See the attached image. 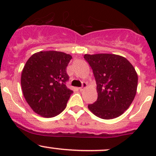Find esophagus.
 <instances>
[{
	"label": "esophagus",
	"instance_id": "34e87169",
	"mask_svg": "<svg viewBox=\"0 0 156 156\" xmlns=\"http://www.w3.org/2000/svg\"><path fill=\"white\" fill-rule=\"evenodd\" d=\"M87 83L83 82V83H82V85H81V87H79V90H84V88L87 87Z\"/></svg>",
	"mask_w": 156,
	"mask_h": 156
}]
</instances>
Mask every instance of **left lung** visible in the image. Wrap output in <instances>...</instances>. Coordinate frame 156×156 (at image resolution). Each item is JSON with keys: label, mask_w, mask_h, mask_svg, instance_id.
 Returning <instances> with one entry per match:
<instances>
[{"label": "left lung", "mask_w": 156, "mask_h": 156, "mask_svg": "<svg viewBox=\"0 0 156 156\" xmlns=\"http://www.w3.org/2000/svg\"><path fill=\"white\" fill-rule=\"evenodd\" d=\"M84 58L94 72L97 100L88 108L97 117L112 119L126 111L134 99L137 74L123 56L109 53L85 54Z\"/></svg>", "instance_id": "1"}]
</instances>
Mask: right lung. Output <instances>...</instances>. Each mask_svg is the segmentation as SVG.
<instances>
[{
  "label": "right lung",
  "instance_id": "add662e5",
  "mask_svg": "<svg viewBox=\"0 0 156 156\" xmlns=\"http://www.w3.org/2000/svg\"><path fill=\"white\" fill-rule=\"evenodd\" d=\"M72 56L62 52L41 51L28 59L21 76L23 95L34 112L56 116L66 106L73 91L66 87V67Z\"/></svg>",
  "mask_w": 156,
  "mask_h": 156
}]
</instances>
